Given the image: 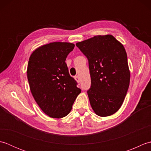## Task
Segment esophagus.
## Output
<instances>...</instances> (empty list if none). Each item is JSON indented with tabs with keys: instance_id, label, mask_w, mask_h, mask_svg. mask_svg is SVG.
I'll use <instances>...</instances> for the list:
<instances>
[{
	"instance_id": "34e87169",
	"label": "esophagus",
	"mask_w": 151,
	"mask_h": 151,
	"mask_svg": "<svg viewBox=\"0 0 151 151\" xmlns=\"http://www.w3.org/2000/svg\"><path fill=\"white\" fill-rule=\"evenodd\" d=\"M75 80H76V82H77L79 83L80 82H81V79H80V77H79L78 76H76L75 77Z\"/></svg>"
}]
</instances>
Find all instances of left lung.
<instances>
[{
  "label": "left lung",
  "mask_w": 151,
  "mask_h": 151,
  "mask_svg": "<svg viewBox=\"0 0 151 151\" xmlns=\"http://www.w3.org/2000/svg\"><path fill=\"white\" fill-rule=\"evenodd\" d=\"M76 45L88 60L91 84L87 93L92 109L101 117L113 115L121 108L130 84L123 45L111 35L96 36Z\"/></svg>",
  "instance_id": "8db88e82"
}]
</instances>
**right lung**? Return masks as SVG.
Masks as SVG:
<instances>
[{"mask_svg": "<svg viewBox=\"0 0 151 151\" xmlns=\"http://www.w3.org/2000/svg\"><path fill=\"white\" fill-rule=\"evenodd\" d=\"M75 45L53 42L40 47L29 58L27 78L32 94L45 114L62 118L69 114L81 89L65 63Z\"/></svg>", "mask_w": 151, "mask_h": 151, "instance_id": "right-lung-1", "label": "right lung"}]
</instances>
